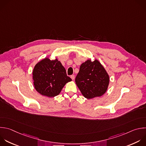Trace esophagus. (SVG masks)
I'll use <instances>...</instances> for the list:
<instances>
[{"label":"esophagus","instance_id":"obj_1","mask_svg":"<svg viewBox=\"0 0 146 146\" xmlns=\"http://www.w3.org/2000/svg\"><path fill=\"white\" fill-rule=\"evenodd\" d=\"M70 78H71L73 80H74V78H75V76H74V75H72V76H70Z\"/></svg>","mask_w":146,"mask_h":146}]
</instances>
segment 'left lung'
Returning a JSON list of instances; mask_svg holds the SVG:
<instances>
[{
    "label": "left lung",
    "mask_w": 146,
    "mask_h": 146,
    "mask_svg": "<svg viewBox=\"0 0 146 146\" xmlns=\"http://www.w3.org/2000/svg\"><path fill=\"white\" fill-rule=\"evenodd\" d=\"M75 81L82 95L90 99L102 96L106 92L110 77L99 61L92 62L89 60L81 65Z\"/></svg>",
    "instance_id": "left-lung-1"
}]
</instances>
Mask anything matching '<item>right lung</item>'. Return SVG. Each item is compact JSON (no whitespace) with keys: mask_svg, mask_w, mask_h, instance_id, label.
Returning a JSON list of instances; mask_svg holds the SVG:
<instances>
[{"mask_svg":"<svg viewBox=\"0 0 146 146\" xmlns=\"http://www.w3.org/2000/svg\"><path fill=\"white\" fill-rule=\"evenodd\" d=\"M33 75L36 90L48 98L58 95L65 85L72 81L57 59L50 60L46 58L42 60L35 66Z\"/></svg>","mask_w":146,"mask_h":146,"instance_id":"add662e5","label":"right lung"}]
</instances>
